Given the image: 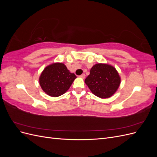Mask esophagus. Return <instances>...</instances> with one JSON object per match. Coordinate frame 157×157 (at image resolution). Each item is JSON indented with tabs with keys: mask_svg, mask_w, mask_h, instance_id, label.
Here are the masks:
<instances>
[{
	"mask_svg": "<svg viewBox=\"0 0 157 157\" xmlns=\"http://www.w3.org/2000/svg\"><path fill=\"white\" fill-rule=\"evenodd\" d=\"M80 77H81L82 78H85V74H82L80 76Z\"/></svg>",
	"mask_w": 157,
	"mask_h": 157,
	"instance_id": "1",
	"label": "esophagus"
}]
</instances>
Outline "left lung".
Segmentation results:
<instances>
[{"instance_id": "1", "label": "left lung", "mask_w": 157, "mask_h": 157, "mask_svg": "<svg viewBox=\"0 0 157 157\" xmlns=\"http://www.w3.org/2000/svg\"><path fill=\"white\" fill-rule=\"evenodd\" d=\"M91 92L100 98H109L116 92L121 84V77L113 66L97 63L90 69L84 80Z\"/></svg>"}]
</instances>
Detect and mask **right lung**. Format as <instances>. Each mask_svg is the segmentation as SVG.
I'll use <instances>...</instances> for the list:
<instances>
[{
  "label": "right lung",
  "instance_id": "add662e5",
  "mask_svg": "<svg viewBox=\"0 0 157 157\" xmlns=\"http://www.w3.org/2000/svg\"><path fill=\"white\" fill-rule=\"evenodd\" d=\"M76 78V75L70 73L63 63H54L47 66L42 71L39 83L46 94L58 97L67 91Z\"/></svg>",
  "mask_w": 157,
  "mask_h": 157
}]
</instances>
